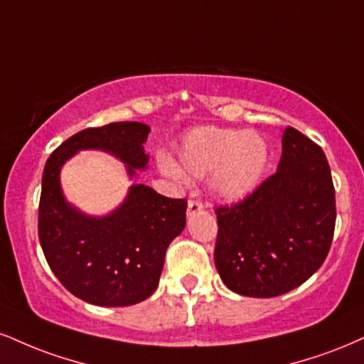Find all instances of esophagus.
I'll return each mask as SVG.
<instances>
[{
  "label": "esophagus",
  "instance_id": "obj_1",
  "mask_svg": "<svg viewBox=\"0 0 364 364\" xmlns=\"http://www.w3.org/2000/svg\"><path fill=\"white\" fill-rule=\"evenodd\" d=\"M205 208V205L198 200H190L188 201V215H195V213H200L201 210Z\"/></svg>",
  "mask_w": 364,
  "mask_h": 364
}]
</instances>
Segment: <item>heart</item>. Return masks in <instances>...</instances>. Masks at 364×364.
Instances as JSON below:
<instances>
[{
    "label": "heart",
    "instance_id": "obj_1",
    "mask_svg": "<svg viewBox=\"0 0 364 364\" xmlns=\"http://www.w3.org/2000/svg\"><path fill=\"white\" fill-rule=\"evenodd\" d=\"M268 140L256 132L205 125L191 130L178 149V166L166 171L178 176H210V190L218 198L240 201L259 188L269 169Z\"/></svg>",
    "mask_w": 364,
    "mask_h": 364
}]
</instances>
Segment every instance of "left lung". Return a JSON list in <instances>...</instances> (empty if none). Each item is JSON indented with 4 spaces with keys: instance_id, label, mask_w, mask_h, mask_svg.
I'll use <instances>...</instances> for the list:
<instances>
[{
    "instance_id": "obj_1",
    "label": "left lung",
    "mask_w": 364,
    "mask_h": 364,
    "mask_svg": "<svg viewBox=\"0 0 364 364\" xmlns=\"http://www.w3.org/2000/svg\"><path fill=\"white\" fill-rule=\"evenodd\" d=\"M278 171L239 203L218 207L215 266L229 290L254 299L305 283L329 254L336 191L326 154L293 127Z\"/></svg>"
}]
</instances>
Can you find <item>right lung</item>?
<instances>
[{"label": "right lung", "mask_w": 364, "mask_h": 364, "mask_svg": "<svg viewBox=\"0 0 364 364\" xmlns=\"http://www.w3.org/2000/svg\"><path fill=\"white\" fill-rule=\"evenodd\" d=\"M151 129L115 122L74 134L52 152L42 174L38 239L52 273L77 299L100 307H129L159 284L166 249L186 225V200L132 185L120 207L86 215L65 201L60 169L80 151L96 149L125 164L130 178L146 169L144 142Z\"/></svg>", "instance_id": "obj_1"}]
</instances>
